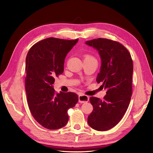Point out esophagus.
Wrapping results in <instances>:
<instances>
[{
  "label": "esophagus",
  "mask_w": 153,
  "mask_h": 153,
  "mask_svg": "<svg viewBox=\"0 0 153 153\" xmlns=\"http://www.w3.org/2000/svg\"><path fill=\"white\" fill-rule=\"evenodd\" d=\"M89 96H85L84 94H80L78 96V101L81 103H84L89 101Z\"/></svg>",
  "instance_id": "obj_1"
}]
</instances>
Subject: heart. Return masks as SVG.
<instances>
[{"label":"heart","mask_w":153,"mask_h":153,"mask_svg":"<svg viewBox=\"0 0 153 153\" xmlns=\"http://www.w3.org/2000/svg\"><path fill=\"white\" fill-rule=\"evenodd\" d=\"M85 59H94V60H96V59H94V57H92V55H85Z\"/></svg>","instance_id":"1"}]
</instances>
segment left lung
<instances>
[{
  "label": "left lung",
  "mask_w": 153,
  "mask_h": 153,
  "mask_svg": "<svg viewBox=\"0 0 153 153\" xmlns=\"http://www.w3.org/2000/svg\"><path fill=\"white\" fill-rule=\"evenodd\" d=\"M85 44L98 51L101 66L96 81L102 82L101 86L107 89L103 100L90 98L93 110L87 122L97 131H106L119 123L128 108L132 95L133 61L127 48L117 41L98 38Z\"/></svg>",
  "instance_id": "obj_1"
}]
</instances>
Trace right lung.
Wrapping results in <instances>:
<instances>
[{
    "instance_id": "obj_1",
    "label": "right lung",
    "mask_w": 153,
    "mask_h": 153,
    "mask_svg": "<svg viewBox=\"0 0 153 153\" xmlns=\"http://www.w3.org/2000/svg\"><path fill=\"white\" fill-rule=\"evenodd\" d=\"M78 41L47 38L34 44L27 55V103L32 116L45 128L57 129L65 126L69 119L68 110L78 101L76 93H57L52 85L55 78L64 72V59Z\"/></svg>"
}]
</instances>
